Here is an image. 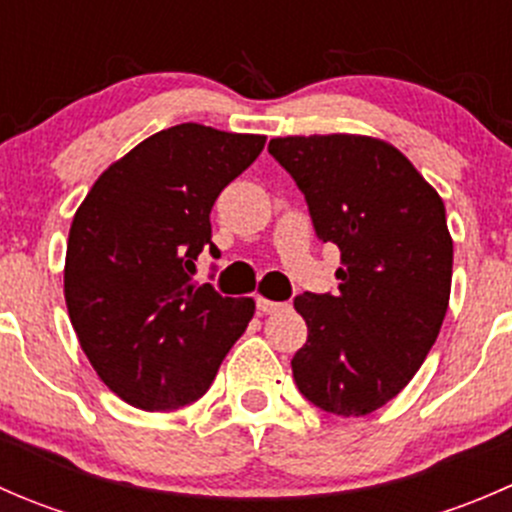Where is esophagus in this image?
I'll list each match as a JSON object with an SVG mask.
<instances>
[{"instance_id":"obj_1","label":"esophagus","mask_w":512,"mask_h":512,"mask_svg":"<svg viewBox=\"0 0 512 512\" xmlns=\"http://www.w3.org/2000/svg\"><path fill=\"white\" fill-rule=\"evenodd\" d=\"M285 307L282 302H272V299H265V297H257V309H260L262 314H272V312H280V309Z\"/></svg>"}]
</instances>
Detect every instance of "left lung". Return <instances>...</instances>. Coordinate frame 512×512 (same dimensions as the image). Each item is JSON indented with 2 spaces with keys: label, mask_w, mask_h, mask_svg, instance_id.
<instances>
[{
  "label": "left lung",
  "mask_w": 512,
  "mask_h": 512,
  "mask_svg": "<svg viewBox=\"0 0 512 512\" xmlns=\"http://www.w3.org/2000/svg\"><path fill=\"white\" fill-rule=\"evenodd\" d=\"M267 151L302 190L319 240L342 252L337 294L294 297L307 322L294 384L327 414L366 416L414 379L441 332L453 272L446 208L376 138H272Z\"/></svg>",
  "instance_id": "obj_1"
}]
</instances>
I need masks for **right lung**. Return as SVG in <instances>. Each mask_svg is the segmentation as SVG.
Instances as JSON below:
<instances>
[{
  "mask_svg": "<svg viewBox=\"0 0 512 512\" xmlns=\"http://www.w3.org/2000/svg\"><path fill=\"white\" fill-rule=\"evenodd\" d=\"M265 136L180 123L138 143L96 180L69 232L64 294L103 384L143 411H175L213 384L255 314L250 297L193 285L213 245L210 210Z\"/></svg>",
  "mask_w": 512,
  "mask_h": 512,
  "instance_id": "1",
  "label": "right lung"
}]
</instances>
